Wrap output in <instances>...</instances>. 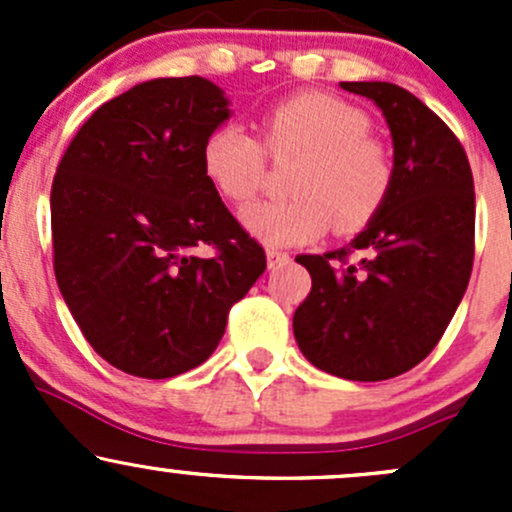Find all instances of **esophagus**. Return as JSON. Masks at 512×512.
<instances>
[{
    "label": "esophagus",
    "mask_w": 512,
    "mask_h": 512,
    "mask_svg": "<svg viewBox=\"0 0 512 512\" xmlns=\"http://www.w3.org/2000/svg\"><path fill=\"white\" fill-rule=\"evenodd\" d=\"M285 262H289V252L277 250V247H270V250H267V267H270V270H277V267H282Z\"/></svg>",
    "instance_id": "1"
}]
</instances>
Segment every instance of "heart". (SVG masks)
I'll use <instances>...</instances> for the list:
<instances>
[{
	"mask_svg": "<svg viewBox=\"0 0 512 512\" xmlns=\"http://www.w3.org/2000/svg\"><path fill=\"white\" fill-rule=\"evenodd\" d=\"M272 160H294L287 190L292 198L255 205L245 213L252 235L270 245H302L322 237L356 235L376 220L394 190V153L371 133L354 103L304 91L260 116V138L235 123L205 136L200 163L208 183L232 205L257 198Z\"/></svg>",
	"mask_w": 512,
	"mask_h": 512,
	"instance_id": "heart-1",
	"label": "heart"
}]
</instances>
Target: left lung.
<instances>
[{"label":"left lung","mask_w":512,"mask_h":512,"mask_svg":"<svg viewBox=\"0 0 512 512\" xmlns=\"http://www.w3.org/2000/svg\"><path fill=\"white\" fill-rule=\"evenodd\" d=\"M381 108L396 180L376 220L327 255H299L312 289L292 319L317 369L384 381L421 364L451 324L476 255V190L456 133L386 81H342Z\"/></svg>","instance_id":"left-lung-1"}]
</instances>
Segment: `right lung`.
<instances>
[{
	"label": "right lung",
	"mask_w": 512,
	"mask_h": 512,
	"mask_svg": "<svg viewBox=\"0 0 512 512\" xmlns=\"http://www.w3.org/2000/svg\"><path fill=\"white\" fill-rule=\"evenodd\" d=\"M227 116L208 79L146 81L96 108L56 168V282L86 342L131 376L203 364L267 267L200 163Z\"/></svg>",
	"instance_id": "add662e5"
}]
</instances>
